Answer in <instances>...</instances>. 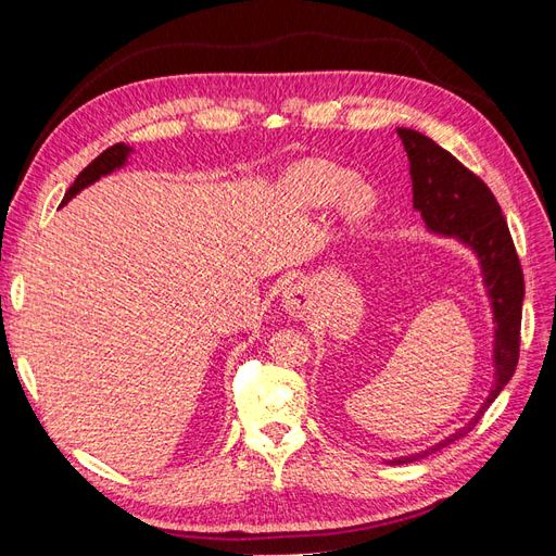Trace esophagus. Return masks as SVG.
I'll return each mask as SVG.
<instances>
[{
	"mask_svg": "<svg viewBox=\"0 0 556 556\" xmlns=\"http://www.w3.org/2000/svg\"><path fill=\"white\" fill-rule=\"evenodd\" d=\"M306 306H308V299H306V292L301 288H292L285 292V308H288L292 315L301 317L306 313Z\"/></svg>",
	"mask_w": 556,
	"mask_h": 556,
	"instance_id": "esophagus-1",
	"label": "esophagus"
}]
</instances>
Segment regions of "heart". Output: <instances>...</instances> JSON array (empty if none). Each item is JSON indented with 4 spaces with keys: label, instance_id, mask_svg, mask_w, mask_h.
Returning <instances> with one entry per match:
<instances>
[{
    "label": "heart",
    "instance_id": "b5f03b06",
    "mask_svg": "<svg viewBox=\"0 0 556 556\" xmlns=\"http://www.w3.org/2000/svg\"><path fill=\"white\" fill-rule=\"evenodd\" d=\"M352 180H355V176L343 169V166L327 160H315L299 166L292 182L296 194L311 206H327L343 194V211L352 220H364L374 211L376 197L371 188Z\"/></svg>",
    "mask_w": 556,
    "mask_h": 556
}]
</instances>
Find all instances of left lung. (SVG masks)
<instances>
[{"label":"left lung","mask_w":556,"mask_h":556,"mask_svg":"<svg viewBox=\"0 0 556 556\" xmlns=\"http://www.w3.org/2000/svg\"><path fill=\"white\" fill-rule=\"evenodd\" d=\"M396 134L410 160L413 206L422 213V220L429 229L457 237L478 252L496 319V382L490 399L484 401L473 422L452 433L443 443L413 454V457L394 459V464H408L466 435L513 378L519 362L525 274H521L506 217H503L498 201L484 180L466 169L457 157L450 155L445 148L425 137V134L406 127H399Z\"/></svg>","instance_id":"8db88e82"}]
</instances>
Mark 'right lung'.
<instances>
[{
  "label": "right lung",
  "instance_id": "right-lung-1",
  "mask_svg": "<svg viewBox=\"0 0 556 556\" xmlns=\"http://www.w3.org/2000/svg\"><path fill=\"white\" fill-rule=\"evenodd\" d=\"M129 150H131V148L125 146V143H115V146L106 148L102 155L94 157V160L86 166V169H83V172L76 176L72 188L66 190V194H64V199H62V204H66V201H70L74 194H78L83 188H88L90 182L99 180V176H106V174H111L113 169H117V166H123L125 160H127V155H129Z\"/></svg>",
  "mask_w": 556,
  "mask_h": 556
}]
</instances>
